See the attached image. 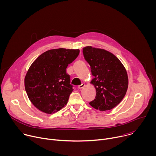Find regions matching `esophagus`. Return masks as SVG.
<instances>
[{"mask_svg": "<svg viewBox=\"0 0 156 156\" xmlns=\"http://www.w3.org/2000/svg\"><path fill=\"white\" fill-rule=\"evenodd\" d=\"M84 86H85V84H84V83H82L81 85L78 86V88H79V89H82V88H83Z\"/></svg>", "mask_w": 156, "mask_h": 156, "instance_id": "obj_1", "label": "esophagus"}]
</instances>
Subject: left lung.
Instances as JSON below:
<instances>
[{
  "instance_id": "obj_1",
  "label": "left lung",
  "mask_w": 156,
  "mask_h": 156,
  "mask_svg": "<svg viewBox=\"0 0 156 156\" xmlns=\"http://www.w3.org/2000/svg\"><path fill=\"white\" fill-rule=\"evenodd\" d=\"M83 52L94 76L90 83L96 90V98L90 104L100 111L112 109L127 91L128 78L125 66L115 55L105 49L86 46Z\"/></svg>"
}]
</instances>
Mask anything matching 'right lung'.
<instances>
[{"label":"right lung","mask_w":156,"mask_h":156,"mask_svg":"<svg viewBox=\"0 0 156 156\" xmlns=\"http://www.w3.org/2000/svg\"><path fill=\"white\" fill-rule=\"evenodd\" d=\"M79 53V49H51L30 66L24 80L25 90L31 103L41 112L54 114L67 104L73 89L66 69Z\"/></svg>","instance_id":"right-lung-1"}]
</instances>
